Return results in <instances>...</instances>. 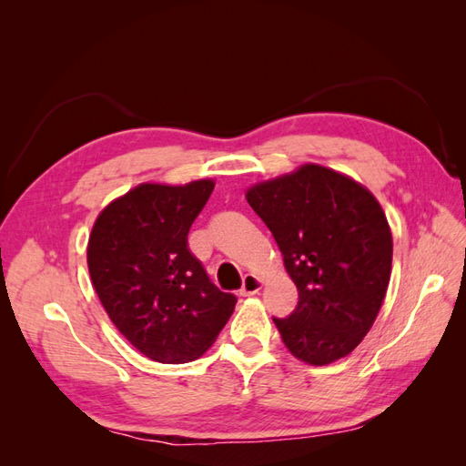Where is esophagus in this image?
Returning a JSON list of instances; mask_svg holds the SVG:
<instances>
[{
  "instance_id": "1",
  "label": "esophagus",
  "mask_w": 466,
  "mask_h": 466,
  "mask_svg": "<svg viewBox=\"0 0 466 466\" xmlns=\"http://www.w3.org/2000/svg\"><path fill=\"white\" fill-rule=\"evenodd\" d=\"M260 288H262V281L257 276L247 274L243 278V286H241V289H238V295H241V298H248V295L258 293Z\"/></svg>"
}]
</instances>
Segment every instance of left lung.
<instances>
[{"label": "left lung", "instance_id": "8db88e82", "mask_svg": "<svg viewBox=\"0 0 466 466\" xmlns=\"http://www.w3.org/2000/svg\"><path fill=\"white\" fill-rule=\"evenodd\" d=\"M247 202L272 231L299 301L274 317L286 348L311 365L348 356L383 305L392 235L375 196L320 165L260 182Z\"/></svg>", "mask_w": 466, "mask_h": 466}]
</instances>
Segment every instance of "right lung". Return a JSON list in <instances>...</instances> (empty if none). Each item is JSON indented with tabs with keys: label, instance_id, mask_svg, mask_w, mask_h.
Segmentation results:
<instances>
[{
	"label": "right lung",
	"instance_id": "right-lung-1",
	"mask_svg": "<svg viewBox=\"0 0 466 466\" xmlns=\"http://www.w3.org/2000/svg\"><path fill=\"white\" fill-rule=\"evenodd\" d=\"M214 182L139 185L96 218L87 247L95 291L115 327L153 361L187 363L214 344L237 298L188 248Z\"/></svg>",
	"mask_w": 466,
	"mask_h": 466
}]
</instances>
